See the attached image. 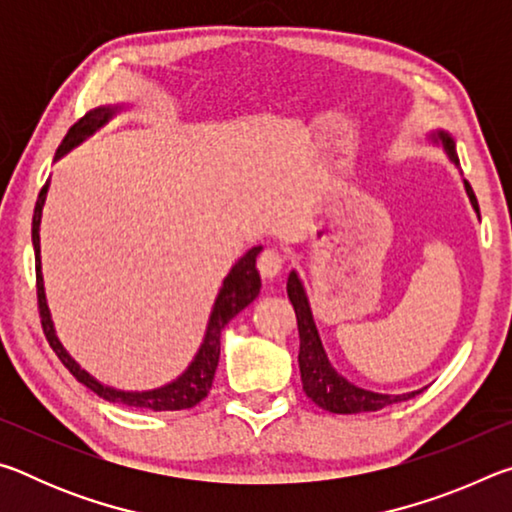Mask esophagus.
I'll return each instance as SVG.
<instances>
[{
  "label": "esophagus",
  "instance_id": "1",
  "mask_svg": "<svg viewBox=\"0 0 512 512\" xmlns=\"http://www.w3.org/2000/svg\"><path fill=\"white\" fill-rule=\"evenodd\" d=\"M282 266H284V257L282 253H277V250H266V253L259 255L257 259V268L264 280H275V277L280 275Z\"/></svg>",
  "mask_w": 512,
  "mask_h": 512
}]
</instances>
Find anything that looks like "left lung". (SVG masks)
I'll return each mask as SVG.
<instances>
[{"label": "left lung", "instance_id": "8db88e82", "mask_svg": "<svg viewBox=\"0 0 512 512\" xmlns=\"http://www.w3.org/2000/svg\"><path fill=\"white\" fill-rule=\"evenodd\" d=\"M427 140L431 144L440 146V149L447 153L449 162H452L458 169L456 142L452 135L443 131V128H438V131H431L427 135ZM463 187H465L467 198H470L476 216H479V203H476V196L472 192L470 183L463 180ZM287 293H289V300H291L293 309H296V318H298V332H300L298 366H300L302 391H305L309 400L316 402L320 409H325L329 413L379 411L388 404L404 402V400H409V397L420 393V391H411V393L391 395V393L368 391V388L352 384L348 377H343L341 372L332 366V361H329V357H327L325 345H323V341H320L314 314H311V305H309L305 284H302L300 275L296 271L289 273Z\"/></svg>", "mask_w": 512, "mask_h": 512}]
</instances>
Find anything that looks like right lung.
Instances as JSON below:
<instances>
[{
	"instance_id": "add662e5",
	"label": "right lung",
	"mask_w": 512,
	"mask_h": 512,
	"mask_svg": "<svg viewBox=\"0 0 512 512\" xmlns=\"http://www.w3.org/2000/svg\"><path fill=\"white\" fill-rule=\"evenodd\" d=\"M128 110V103H115V106H99L90 110L81 121L69 128L65 135L63 144L58 146L56 160L63 158L76 146L83 144L88 137L99 131L101 126H106L112 117H117L119 112ZM49 192V180L47 185L42 187V192L36 201V210H33V225H31V239H33V250H36V280H38V307H40V318H42V329H45V336L51 348L58 354V359L65 363V368L72 372V375L81 381L83 386H88L90 391L97 393L99 397L115 404L124 406H135V409H149V411H183L192 409L198 402L207 397L212 388V379L216 366H219V354H221V332L223 327L235 318L239 311H244L250 302L259 296V289H262V277H259L255 262L257 255L262 253V246L250 248L244 257H239L235 266L230 268V273L223 277V284L219 293H216V300L210 311V318H207L205 336L194 359L185 368L183 375H178L173 381L158 388H151V391H121V388L108 386L92 377L88 370L81 368V363L76 361L72 354L65 350V345L60 343L54 320H51V311L47 305V293H45V277H42V259H40V221H42V207H45Z\"/></svg>"
}]
</instances>
